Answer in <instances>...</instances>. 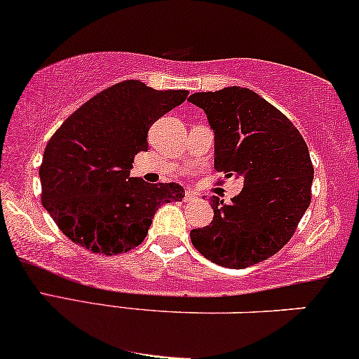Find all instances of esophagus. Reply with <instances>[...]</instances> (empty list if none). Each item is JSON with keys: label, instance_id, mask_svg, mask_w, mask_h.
Segmentation results:
<instances>
[{"label": "esophagus", "instance_id": "34e87169", "mask_svg": "<svg viewBox=\"0 0 359 359\" xmlns=\"http://www.w3.org/2000/svg\"><path fill=\"white\" fill-rule=\"evenodd\" d=\"M194 198H196V194H194L193 191H186L184 193V201H193Z\"/></svg>", "mask_w": 359, "mask_h": 359}]
</instances>
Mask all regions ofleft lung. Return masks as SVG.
I'll return each mask as SVG.
<instances>
[{"label": "left lung", "instance_id": "8db88e82", "mask_svg": "<svg viewBox=\"0 0 359 359\" xmlns=\"http://www.w3.org/2000/svg\"><path fill=\"white\" fill-rule=\"evenodd\" d=\"M214 132V168L244 180L231 203L212 196L211 224L189 232L211 262L244 269L290 241L310 206L313 165L299 130L254 90L224 87L188 99Z\"/></svg>", "mask_w": 359, "mask_h": 359}]
</instances>
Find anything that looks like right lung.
<instances>
[{
  "mask_svg": "<svg viewBox=\"0 0 359 359\" xmlns=\"http://www.w3.org/2000/svg\"><path fill=\"white\" fill-rule=\"evenodd\" d=\"M188 90L115 83L74 111L49 140L39 168L43 206L59 229L94 254L128 252L147 237L156 209L181 201L178 183L132 178L133 158L148 150V130L183 104Z\"/></svg>",
  "mask_w": 359,
  "mask_h": 359,
  "instance_id": "add662e5",
  "label": "right lung"
}]
</instances>
